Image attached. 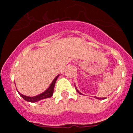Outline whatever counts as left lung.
I'll return each mask as SVG.
<instances>
[{"instance_id":"1","label":"left lung","mask_w":133,"mask_h":133,"mask_svg":"<svg viewBox=\"0 0 133 133\" xmlns=\"http://www.w3.org/2000/svg\"><path fill=\"white\" fill-rule=\"evenodd\" d=\"M75 89H76V90H77V92H78V93H79L80 95H83V94L81 93V92H80L79 91H78V89H77V87H76V86H75ZM95 98H97V99H100V100H101V99H105V98H98V97H95Z\"/></svg>"}]
</instances>
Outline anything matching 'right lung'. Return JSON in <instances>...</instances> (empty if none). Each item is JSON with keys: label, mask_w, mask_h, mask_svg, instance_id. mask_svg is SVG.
I'll list each match as a JSON object with an SVG mask.
<instances>
[{"label": "right lung", "mask_w": 133, "mask_h": 133, "mask_svg": "<svg viewBox=\"0 0 133 133\" xmlns=\"http://www.w3.org/2000/svg\"><path fill=\"white\" fill-rule=\"evenodd\" d=\"M59 76L60 75H57V76L54 78V80L52 81L51 84H50V86L48 87V89H46V90H44V92H42V93L39 94V95H36V96H35V97H28V96H25V95H23V94L20 93V92L18 91V90H17V92H18L20 96H21L23 99L25 100L26 101L30 102V103H36V102L39 101H41V100L44 99V98H50V97H52V95H53L54 88H55V83H56V80H57V78H58Z\"/></svg>", "instance_id": "1"}]
</instances>
